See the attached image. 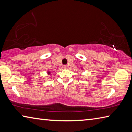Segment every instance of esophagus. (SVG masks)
I'll return each mask as SVG.
<instances>
[{
    "label": "esophagus",
    "instance_id": "1",
    "mask_svg": "<svg viewBox=\"0 0 132 132\" xmlns=\"http://www.w3.org/2000/svg\"><path fill=\"white\" fill-rule=\"evenodd\" d=\"M63 68L64 69H67V68H68V66H67V65H63Z\"/></svg>",
    "mask_w": 132,
    "mask_h": 132
}]
</instances>
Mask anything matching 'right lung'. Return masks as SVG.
<instances>
[{"instance_id":"1","label":"right lung","mask_w":132,"mask_h":132,"mask_svg":"<svg viewBox=\"0 0 132 132\" xmlns=\"http://www.w3.org/2000/svg\"><path fill=\"white\" fill-rule=\"evenodd\" d=\"M48 73H49V74H50V72H48Z\"/></svg>"}]
</instances>
